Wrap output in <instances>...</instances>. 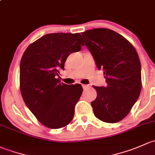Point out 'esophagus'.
<instances>
[{"instance_id": "34e87169", "label": "esophagus", "mask_w": 155, "mask_h": 155, "mask_svg": "<svg viewBox=\"0 0 155 155\" xmlns=\"http://www.w3.org/2000/svg\"><path fill=\"white\" fill-rule=\"evenodd\" d=\"M82 87H83V88H84V89H87V88H88V87H89V85H86V84H83Z\"/></svg>"}]
</instances>
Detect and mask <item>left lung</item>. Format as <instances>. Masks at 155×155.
<instances>
[{"label": "left lung", "mask_w": 155, "mask_h": 155, "mask_svg": "<svg viewBox=\"0 0 155 155\" xmlns=\"http://www.w3.org/2000/svg\"><path fill=\"white\" fill-rule=\"evenodd\" d=\"M81 33L107 84L106 87L93 86L97 91L91 103L94 114L102 122L116 123L128 114L141 92L138 54L130 42L112 30L95 28Z\"/></svg>", "instance_id": "8db88e82"}]
</instances>
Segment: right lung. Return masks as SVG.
<instances>
[{"label": "right lung", "mask_w": 155, "mask_h": 155, "mask_svg": "<svg viewBox=\"0 0 155 155\" xmlns=\"http://www.w3.org/2000/svg\"><path fill=\"white\" fill-rule=\"evenodd\" d=\"M80 33L46 34L30 44L20 63V90L24 101L40 123L52 129L72 120L82 86L60 83L59 70L71 53L81 51Z\"/></svg>", "instance_id": "obj_1"}]
</instances>
